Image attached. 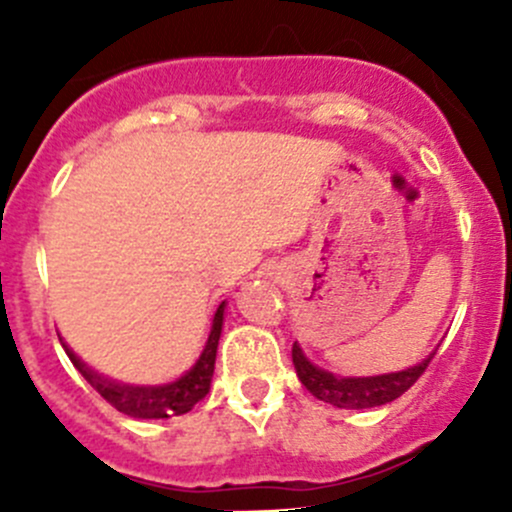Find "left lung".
<instances>
[{
  "instance_id": "left-lung-1",
  "label": "left lung",
  "mask_w": 512,
  "mask_h": 512,
  "mask_svg": "<svg viewBox=\"0 0 512 512\" xmlns=\"http://www.w3.org/2000/svg\"><path fill=\"white\" fill-rule=\"evenodd\" d=\"M433 354H436V349L426 359L418 361V364L409 366V369L391 371V374L339 376L312 364L307 354L302 352V347L297 342L292 344L294 369H297V376L304 389L314 399L337 406V409H374V406L391 404V401L399 399L404 391H409L416 384V379L426 371Z\"/></svg>"
}]
</instances>
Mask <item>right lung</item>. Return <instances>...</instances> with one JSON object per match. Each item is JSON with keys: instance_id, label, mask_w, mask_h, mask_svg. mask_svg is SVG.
<instances>
[{"instance_id": "add662e5", "label": "right lung", "mask_w": 512, "mask_h": 512, "mask_svg": "<svg viewBox=\"0 0 512 512\" xmlns=\"http://www.w3.org/2000/svg\"><path fill=\"white\" fill-rule=\"evenodd\" d=\"M225 307L227 302H220L218 309H215L208 342H205L203 352L195 359V364L190 366L185 374H180L175 381H168V384H121V381H113L91 369L79 354H74V349L66 342H61V347H64L71 364L79 369V374L94 386L98 394H101L113 409L121 411V414L133 418L183 416L188 414L198 401H203L210 391V381H213L215 371V356H218V342L220 334H223Z\"/></svg>"}]
</instances>
